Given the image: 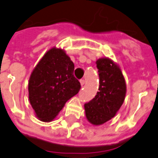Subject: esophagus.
Listing matches in <instances>:
<instances>
[{"instance_id":"obj_1","label":"esophagus","mask_w":158,"mask_h":158,"mask_svg":"<svg viewBox=\"0 0 158 158\" xmlns=\"http://www.w3.org/2000/svg\"><path fill=\"white\" fill-rule=\"evenodd\" d=\"M79 82H80V84H81V86H84V83H85L84 79H80V80H79Z\"/></svg>"}]
</instances>
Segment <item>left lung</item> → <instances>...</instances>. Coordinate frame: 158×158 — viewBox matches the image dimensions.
Segmentation results:
<instances>
[{
  "label": "left lung",
  "mask_w": 158,
  "mask_h": 158,
  "mask_svg": "<svg viewBox=\"0 0 158 158\" xmlns=\"http://www.w3.org/2000/svg\"><path fill=\"white\" fill-rule=\"evenodd\" d=\"M99 77V87L95 97L84 104L86 118L92 124L100 125L115 116L121 108L126 84L121 69L109 59L96 62Z\"/></svg>",
  "instance_id": "8db88e82"
}]
</instances>
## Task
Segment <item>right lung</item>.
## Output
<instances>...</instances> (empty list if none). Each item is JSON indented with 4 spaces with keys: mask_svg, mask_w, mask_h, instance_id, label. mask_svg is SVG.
Wrapping results in <instances>:
<instances>
[{
    "mask_svg": "<svg viewBox=\"0 0 158 158\" xmlns=\"http://www.w3.org/2000/svg\"><path fill=\"white\" fill-rule=\"evenodd\" d=\"M74 64L61 49L53 48L43 56L29 80V99L43 122L56 117L81 85L74 75Z\"/></svg>",
    "mask_w": 158,
    "mask_h": 158,
    "instance_id": "right-lung-1",
    "label": "right lung"
}]
</instances>
